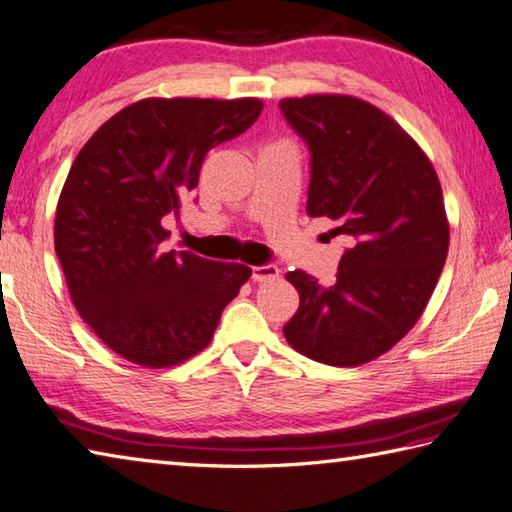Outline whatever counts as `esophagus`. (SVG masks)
I'll return each instance as SVG.
<instances>
[{"label":"esophagus","instance_id":"obj_1","mask_svg":"<svg viewBox=\"0 0 512 512\" xmlns=\"http://www.w3.org/2000/svg\"><path fill=\"white\" fill-rule=\"evenodd\" d=\"M278 276H281V269H278L276 265H256L252 269L254 283H272Z\"/></svg>","mask_w":512,"mask_h":512}]
</instances>
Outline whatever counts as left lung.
I'll use <instances>...</instances> for the list:
<instances>
[{"label":"left lung","instance_id":"obj_1","mask_svg":"<svg viewBox=\"0 0 512 512\" xmlns=\"http://www.w3.org/2000/svg\"><path fill=\"white\" fill-rule=\"evenodd\" d=\"M281 109L312 151L307 216L350 238L334 285L285 274L301 305L283 334L303 356L354 368L392 350L435 292L450 245L439 176L399 122L354 95L285 98Z\"/></svg>","mask_w":512,"mask_h":512}]
</instances>
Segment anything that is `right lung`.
I'll return each instance as SVG.
<instances>
[{"label":"right lung","instance_id":"obj_1","mask_svg":"<svg viewBox=\"0 0 512 512\" xmlns=\"http://www.w3.org/2000/svg\"><path fill=\"white\" fill-rule=\"evenodd\" d=\"M258 98H147L124 106L73 160L55 211V254L75 310L115 354L171 368L214 339L252 269L162 252V218L198 187L202 160L247 131Z\"/></svg>","mask_w":512,"mask_h":512}]
</instances>
